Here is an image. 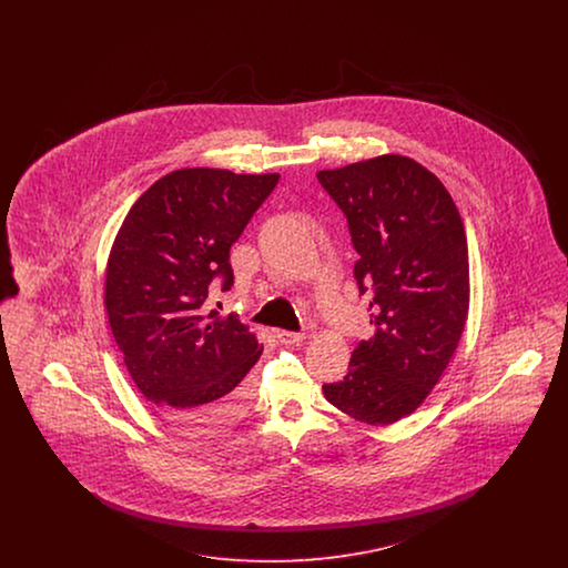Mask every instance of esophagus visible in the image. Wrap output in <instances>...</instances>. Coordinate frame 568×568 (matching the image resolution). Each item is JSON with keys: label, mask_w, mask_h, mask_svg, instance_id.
<instances>
[{"label": "esophagus", "mask_w": 568, "mask_h": 568, "mask_svg": "<svg viewBox=\"0 0 568 568\" xmlns=\"http://www.w3.org/2000/svg\"><path fill=\"white\" fill-rule=\"evenodd\" d=\"M276 338H278L283 345L292 347V345H302V341H304V334H297V332H287V329H276Z\"/></svg>", "instance_id": "34e87169"}]
</instances>
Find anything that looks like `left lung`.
Wrapping results in <instances>:
<instances>
[{
  "mask_svg": "<svg viewBox=\"0 0 568 568\" xmlns=\"http://www.w3.org/2000/svg\"><path fill=\"white\" fill-rule=\"evenodd\" d=\"M347 215L355 278L375 334L325 400L368 426L415 413L443 377L468 317V244L449 191L405 155L317 172Z\"/></svg>",
  "mask_w": 568,
  "mask_h": 568,
  "instance_id": "left-lung-1",
  "label": "left lung"
}]
</instances>
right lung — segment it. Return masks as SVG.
I'll return each instance as SVG.
<instances>
[{"mask_svg": "<svg viewBox=\"0 0 568 568\" xmlns=\"http://www.w3.org/2000/svg\"><path fill=\"white\" fill-rule=\"evenodd\" d=\"M278 174L183 168L144 191L110 248L104 306L140 394L193 434L230 428L248 400L246 373L262 345L234 313L211 311L209 290L234 283L230 246Z\"/></svg>", "mask_w": 568, "mask_h": 568, "instance_id": "1", "label": "right lung"}]
</instances>
